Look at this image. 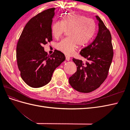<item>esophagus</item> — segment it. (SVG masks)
<instances>
[{"instance_id": "34e87169", "label": "esophagus", "mask_w": 130, "mask_h": 130, "mask_svg": "<svg viewBox=\"0 0 130 130\" xmlns=\"http://www.w3.org/2000/svg\"><path fill=\"white\" fill-rule=\"evenodd\" d=\"M66 60H67V61H69L70 60V58L69 56H66Z\"/></svg>"}]
</instances>
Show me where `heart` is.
I'll return each instance as SVG.
<instances>
[{
	"instance_id": "1",
	"label": "heart",
	"mask_w": 130,
	"mask_h": 130,
	"mask_svg": "<svg viewBox=\"0 0 130 130\" xmlns=\"http://www.w3.org/2000/svg\"><path fill=\"white\" fill-rule=\"evenodd\" d=\"M96 23L92 19L81 14L69 12L62 21L53 23L52 33L55 38H59L68 31L69 37L63 39L56 45V49L66 55H72L77 48L88 44L95 34Z\"/></svg>"
}]
</instances>
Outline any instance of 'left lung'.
Wrapping results in <instances>:
<instances>
[{"label":"left lung","mask_w":130,"mask_h":130,"mask_svg":"<svg viewBox=\"0 0 130 130\" xmlns=\"http://www.w3.org/2000/svg\"><path fill=\"white\" fill-rule=\"evenodd\" d=\"M99 31L95 40L82 49L80 55L87 59L84 63L82 60L73 58L77 70L69 78L70 86L77 91L90 93L99 88L107 77L113 57L111 35L100 17Z\"/></svg>","instance_id":"obj_1"}]
</instances>
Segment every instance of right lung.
<instances>
[{
  "label": "right lung",
  "instance_id": "add662e5",
  "mask_svg": "<svg viewBox=\"0 0 130 130\" xmlns=\"http://www.w3.org/2000/svg\"><path fill=\"white\" fill-rule=\"evenodd\" d=\"M55 10L47 9L31 18L17 43L16 58L21 76L32 88L48 84L55 69L66 59L64 55L56 50L49 55L43 47L52 41V24Z\"/></svg>",
  "mask_w": 130,
  "mask_h": 130
}]
</instances>
